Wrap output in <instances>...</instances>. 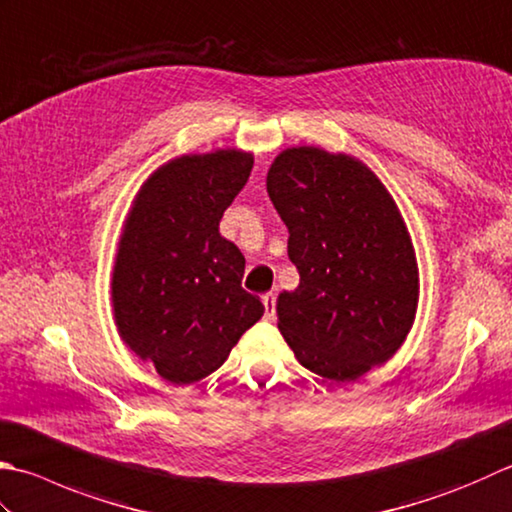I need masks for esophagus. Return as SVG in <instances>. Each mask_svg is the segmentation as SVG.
<instances>
[{
  "instance_id": "1",
  "label": "esophagus",
  "mask_w": 512,
  "mask_h": 512,
  "mask_svg": "<svg viewBox=\"0 0 512 512\" xmlns=\"http://www.w3.org/2000/svg\"><path fill=\"white\" fill-rule=\"evenodd\" d=\"M262 302H264V308H266V319H275V295L273 293H266L264 297H262Z\"/></svg>"
}]
</instances>
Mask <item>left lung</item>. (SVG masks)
I'll return each instance as SVG.
<instances>
[{
  "label": "left lung",
  "instance_id": "8db88e82",
  "mask_svg": "<svg viewBox=\"0 0 512 512\" xmlns=\"http://www.w3.org/2000/svg\"><path fill=\"white\" fill-rule=\"evenodd\" d=\"M266 190L299 270V286L277 297L279 333L310 373L355 382L415 322L419 268L404 217L362 159L319 146L282 150Z\"/></svg>",
  "mask_w": 512,
  "mask_h": 512
}]
</instances>
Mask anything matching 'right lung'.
I'll list each match as a JSON object with an SVG mask.
<instances>
[{
	"instance_id": "add662e5",
	"label": "right lung",
	"mask_w": 512,
	"mask_h": 512,
	"mask_svg": "<svg viewBox=\"0 0 512 512\" xmlns=\"http://www.w3.org/2000/svg\"><path fill=\"white\" fill-rule=\"evenodd\" d=\"M253 162L239 148L179 155L148 175L124 219L110 277L115 326L170 384L215 373L264 315L242 288L244 255L219 233Z\"/></svg>"
}]
</instances>
